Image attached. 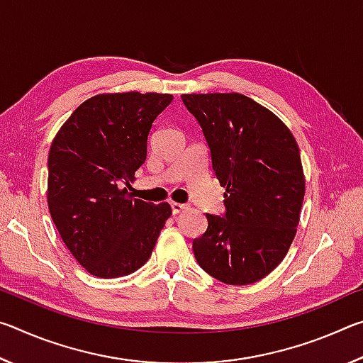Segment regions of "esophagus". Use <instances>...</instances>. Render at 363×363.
Masks as SVG:
<instances>
[{
	"label": "esophagus",
	"mask_w": 363,
	"mask_h": 363,
	"mask_svg": "<svg viewBox=\"0 0 363 363\" xmlns=\"http://www.w3.org/2000/svg\"><path fill=\"white\" fill-rule=\"evenodd\" d=\"M186 205H182V203H176V201H173V203H171V211H173V214H179L181 211H184L186 210Z\"/></svg>",
	"instance_id": "34e87169"
}]
</instances>
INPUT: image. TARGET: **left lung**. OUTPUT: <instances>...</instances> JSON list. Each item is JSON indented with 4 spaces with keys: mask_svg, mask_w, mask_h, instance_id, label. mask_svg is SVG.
<instances>
[{
    "mask_svg": "<svg viewBox=\"0 0 363 363\" xmlns=\"http://www.w3.org/2000/svg\"><path fill=\"white\" fill-rule=\"evenodd\" d=\"M225 187L224 213L206 214L192 243L199 266L219 281L250 285L284 259L296 235L304 174L296 140L277 116L250 97L182 94Z\"/></svg>",
    "mask_w": 363,
    "mask_h": 363,
    "instance_id": "left-lung-1",
    "label": "left lung"
}]
</instances>
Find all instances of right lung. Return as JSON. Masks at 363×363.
Segmentation results:
<instances>
[{"label": "right lung", "mask_w": 363, "mask_h": 363, "mask_svg": "<svg viewBox=\"0 0 363 363\" xmlns=\"http://www.w3.org/2000/svg\"><path fill=\"white\" fill-rule=\"evenodd\" d=\"M173 96L99 94L83 102L54 138L48 206L65 247L89 274L130 275L152 255L171 216L168 203L128 194L147 158L152 123Z\"/></svg>", "instance_id": "add662e5"}]
</instances>
